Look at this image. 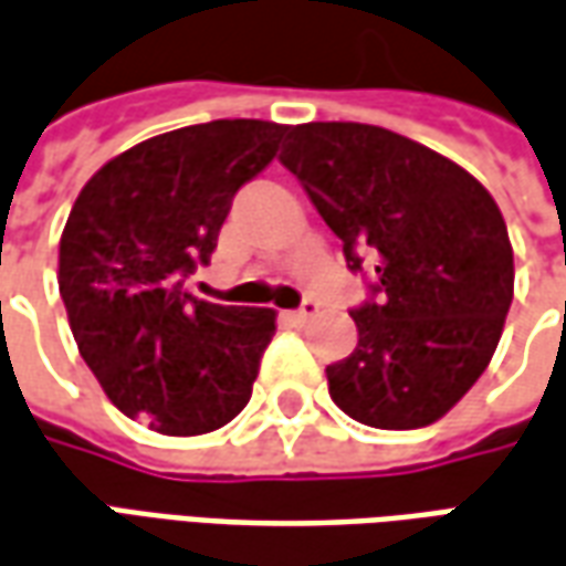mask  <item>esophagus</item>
I'll return each mask as SVG.
<instances>
[{
	"label": "esophagus",
	"mask_w": 566,
	"mask_h": 566,
	"mask_svg": "<svg viewBox=\"0 0 566 566\" xmlns=\"http://www.w3.org/2000/svg\"><path fill=\"white\" fill-rule=\"evenodd\" d=\"M317 314H321V305L307 298V302H302V307H298V311H292V321L307 323V321H314Z\"/></svg>",
	"instance_id": "obj_1"
}]
</instances>
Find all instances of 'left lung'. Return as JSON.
I'll return each mask as SVG.
<instances>
[{"label":"left lung","mask_w":566,"mask_h":566,"mask_svg":"<svg viewBox=\"0 0 566 566\" xmlns=\"http://www.w3.org/2000/svg\"><path fill=\"white\" fill-rule=\"evenodd\" d=\"M280 163L350 271L376 264L373 298L350 311L357 348L326 366L335 407L388 431L438 422L481 379L512 307L496 200L453 159L364 123L292 126Z\"/></svg>","instance_id":"1"}]
</instances>
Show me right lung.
<instances>
[{
  "label": "right lung",
  "instance_id": "right-lung-1",
  "mask_svg": "<svg viewBox=\"0 0 566 566\" xmlns=\"http://www.w3.org/2000/svg\"><path fill=\"white\" fill-rule=\"evenodd\" d=\"M286 132L264 119L175 128L101 166L70 209L57 286L73 338L113 407L159 434L216 431L252 397L276 314L202 302L185 280Z\"/></svg>",
  "mask_w": 566,
  "mask_h": 566
}]
</instances>
